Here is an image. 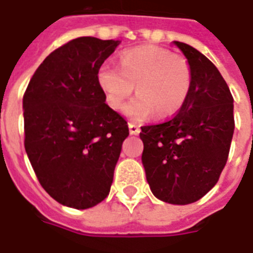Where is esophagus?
Returning a JSON list of instances; mask_svg holds the SVG:
<instances>
[{
	"instance_id": "obj_1",
	"label": "esophagus",
	"mask_w": 253,
	"mask_h": 253,
	"mask_svg": "<svg viewBox=\"0 0 253 253\" xmlns=\"http://www.w3.org/2000/svg\"><path fill=\"white\" fill-rule=\"evenodd\" d=\"M128 126H129V132H130V134H138L140 133V130H141V129H140V125L133 124V123H129Z\"/></svg>"
}]
</instances>
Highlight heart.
Returning <instances> with one entry per match:
<instances>
[{
	"instance_id": "obj_1",
	"label": "heart",
	"mask_w": 253,
	"mask_h": 253,
	"mask_svg": "<svg viewBox=\"0 0 253 253\" xmlns=\"http://www.w3.org/2000/svg\"><path fill=\"white\" fill-rule=\"evenodd\" d=\"M193 73L185 57L163 47L129 49L120 58V66L111 61L98 69V84L108 105L119 109L136 86L137 97L125 106V113L134 120L176 115L187 102Z\"/></svg>"
}]
</instances>
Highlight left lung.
I'll use <instances>...</instances> for the list:
<instances>
[{"instance_id":"8db88e82","label":"left lung","mask_w":253,"mask_h":253,"mask_svg":"<svg viewBox=\"0 0 253 253\" xmlns=\"http://www.w3.org/2000/svg\"><path fill=\"white\" fill-rule=\"evenodd\" d=\"M174 43L192 68L189 97L173 117L141 126L140 138L142 165L153 195L165 203L185 206L219 181L235 119L232 94L217 68L191 45Z\"/></svg>"}]
</instances>
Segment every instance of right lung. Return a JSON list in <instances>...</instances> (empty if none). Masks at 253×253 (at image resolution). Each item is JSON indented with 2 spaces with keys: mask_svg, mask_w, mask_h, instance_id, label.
<instances>
[{
  "mask_svg": "<svg viewBox=\"0 0 253 253\" xmlns=\"http://www.w3.org/2000/svg\"><path fill=\"white\" fill-rule=\"evenodd\" d=\"M120 41L79 37L57 47L24 93L25 151L45 191L86 210L111 191L128 123L105 102L98 69Z\"/></svg>",
  "mask_w": 253,
  "mask_h": 253,
  "instance_id": "right-lung-1",
  "label": "right lung"
}]
</instances>
